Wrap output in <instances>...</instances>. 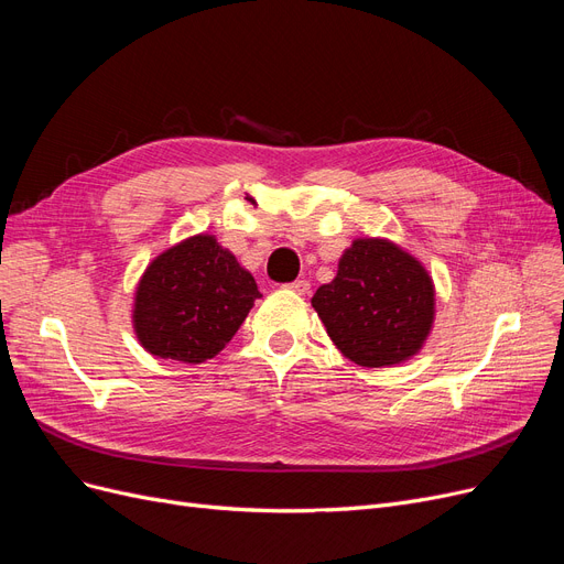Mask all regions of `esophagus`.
<instances>
[{"mask_svg":"<svg viewBox=\"0 0 564 564\" xmlns=\"http://www.w3.org/2000/svg\"><path fill=\"white\" fill-rule=\"evenodd\" d=\"M289 289H291V291H296L299 296H305V293L310 291V282H307V280H296V282H291V284H289Z\"/></svg>","mask_w":564,"mask_h":564,"instance_id":"34e87169","label":"esophagus"}]
</instances>
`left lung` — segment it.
Listing matches in <instances>:
<instances>
[{
    "label": "left lung",
    "instance_id": "obj_1",
    "mask_svg": "<svg viewBox=\"0 0 564 564\" xmlns=\"http://www.w3.org/2000/svg\"><path fill=\"white\" fill-rule=\"evenodd\" d=\"M312 307L339 351L360 367H392L422 351L436 318L424 263L390 238H356Z\"/></svg>",
    "mask_w": 564,
    "mask_h": 564
}]
</instances>
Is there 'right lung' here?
I'll use <instances>...</instances> for the list:
<instances>
[{"mask_svg": "<svg viewBox=\"0 0 564 564\" xmlns=\"http://www.w3.org/2000/svg\"><path fill=\"white\" fill-rule=\"evenodd\" d=\"M261 291L213 234H195L144 268L132 296V330L147 354L199 365L216 358Z\"/></svg>", "mask_w": 564, "mask_h": 564, "instance_id": "obj_1", "label": "right lung"}]
</instances>
